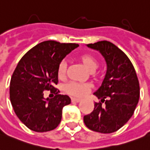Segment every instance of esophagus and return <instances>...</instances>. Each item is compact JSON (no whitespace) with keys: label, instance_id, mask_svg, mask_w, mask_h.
Returning <instances> with one entry per match:
<instances>
[{"label":"esophagus","instance_id":"34e87169","mask_svg":"<svg viewBox=\"0 0 150 150\" xmlns=\"http://www.w3.org/2000/svg\"><path fill=\"white\" fill-rule=\"evenodd\" d=\"M72 102L73 103H79V102H81V99H77V98H72Z\"/></svg>","mask_w":150,"mask_h":150}]
</instances>
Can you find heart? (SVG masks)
I'll return each instance as SVG.
<instances>
[{
    "mask_svg": "<svg viewBox=\"0 0 150 150\" xmlns=\"http://www.w3.org/2000/svg\"><path fill=\"white\" fill-rule=\"evenodd\" d=\"M79 60L85 66V68L91 73H93L98 67L96 59L88 54H84L79 56ZM67 70V64L65 61H61L58 66V77L60 79L64 78ZM91 89V86L87 83L81 84L77 82H69L64 86V91L72 96L81 97L85 96Z\"/></svg>",
    "mask_w": 150,
    "mask_h": 150,
    "instance_id": "b5f03b06",
    "label": "heart"
}]
</instances>
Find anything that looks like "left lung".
<instances>
[{
    "instance_id": "1",
    "label": "left lung",
    "mask_w": 150,
    "mask_h": 150,
    "mask_svg": "<svg viewBox=\"0 0 150 150\" xmlns=\"http://www.w3.org/2000/svg\"><path fill=\"white\" fill-rule=\"evenodd\" d=\"M86 46L101 54L107 69L102 84L93 93L100 102L95 103L94 110L83 120L94 132L112 133L133 115L140 98L139 81L128 57L112 42L101 41Z\"/></svg>"
}]
</instances>
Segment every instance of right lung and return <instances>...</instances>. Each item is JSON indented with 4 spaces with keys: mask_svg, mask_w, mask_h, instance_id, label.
Wrapping results in <instances>:
<instances>
[{
    "mask_svg": "<svg viewBox=\"0 0 150 150\" xmlns=\"http://www.w3.org/2000/svg\"><path fill=\"white\" fill-rule=\"evenodd\" d=\"M78 47L75 43L41 42L18 62L10 80V99L14 112L28 128L37 132L54 130L62 118V109L71 103L68 96L59 95L58 66L67 54ZM56 96L44 97V91Z\"/></svg>",
    "mask_w": 150,
    "mask_h": 150,
    "instance_id": "1",
    "label": "right lung"
}]
</instances>
